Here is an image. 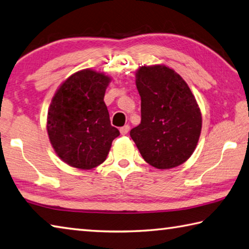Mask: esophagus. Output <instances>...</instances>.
Returning a JSON list of instances; mask_svg holds the SVG:
<instances>
[{"label":"esophagus","mask_w":249,"mask_h":249,"mask_svg":"<svg viewBox=\"0 0 249 249\" xmlns=\"http://www.w3.org/2000/svg\"><path fill=\"white\" fill-rule=\"evenodd\" d=\"M128 132H129V126L128 125H125V126H123V127L120 128V133L122 135H126Z\"/></svg>","instance_id":"1"}]
</instances>
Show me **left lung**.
<instances>
[{
  "label": "left lung",
  "instance_id": "1",
  "mask_svg": "<svg viewBox=\"0 0 249 249\" xmlns=\"http://www.w3.org/2000/svg\"><path fill=\"white\" fill-rule=\"evenodd\" d=\"M142 122L130 130L143 160L160 170L187 161L200 137L202 117L182 76L164 64L142 65L135 73Z\"/></svg>",
  "mask_w": 249,
  "mask_h": 249
}]
</instances>
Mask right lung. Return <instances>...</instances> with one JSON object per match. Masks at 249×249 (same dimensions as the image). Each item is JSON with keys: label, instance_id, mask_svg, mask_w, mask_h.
Returning a JSON list of instances; mask_svg holds the SVG:
<instances>
[{"label": "right lung", "instance_id": "right-lung-1", "mask_svg": "<svg viewBox=\"0 0 249 249\" xmlns=\"http://www.w3.org/2000/svg\"><path fill=\"white\" fill-rule=\"evenodd\" d=\"M112 77L86 69L56 89L47 116V132L56 155L66 164L91 170L106 161L119 129L110 123L106 90Z\"/></svg>", "mask_w": 249, "mask_h": 249}]
</instances>
